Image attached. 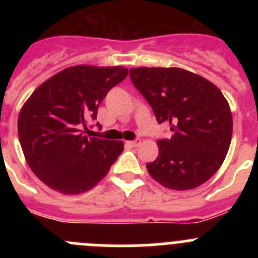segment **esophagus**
Here are the masks:
<instances>
[{
	"instance_id": "obj_1",
	"label": "esophagus",
	"mask_w": 258,
	"mask_h": 258,
	"mask_svg": "<svg viewBox=\"0 0 258 258\" xmlns=\"http://www.w3.org/2000/svg\"><path fill=\"white\" fill-rule=\"evenodd\" d=\"M126 145L130 146V147H137V146L141 145V141H140V140H134V141H126Z\"/></svg>"
}]
</instances>
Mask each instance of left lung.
<instances>
[{"instance_id": "1", "label": "left lung", "mask_w": 258, "mask_h": 258, "mask_svg": "<svg viewBox=\"0 0 258 258\" xmlns=\"http://www.w3.org/2000/svg\"><path fill=\"white\" fill-rule=\"evenodd\" d=\"M130 77L152 107L158 123H170L172 137L158 140V156L147 163L158 183L184 191L217 172L232 137L227 100L209 80L178 67H139Z\"/></svg>"}]
</instances>
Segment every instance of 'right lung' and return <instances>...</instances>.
<instances>
[{
    "instance_id": "add662e5",
    "label": "right lung",
    "mask_w": 258,
    "mask_h": 258,
    "mask_svg": "<svg viewBox=\"0 0 258 258\" xmlns=\"http://www.w3.org/2000/svg\"><path fill=\"white\" fill-rule=\"evenodd\" d=\"M121 66L69 67L38 86L18 114V139L31 170L49 188L79 195L101 181L123 142L87 137L108 91L123 81Z\"/></svg>"
}]
</instances>
